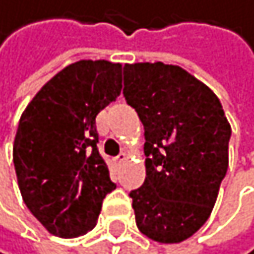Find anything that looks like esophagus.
Here are the masks:
<instances>
[{"label":"esophagus","instance_id":"obj_1","mask_svg":"<svg viewBox=\"0 0 254 254\" xmlns=\"http://www.w3.org/2000/svg\"><path fill=\"white\" fill-rule=\"evenodd\" d=\"M117 160H118V163H125L126 160H128V153H126V152H122V153H120V155L117 157Z\"/></svg>","mask_w":254,"mask_h":254}]
</instances>
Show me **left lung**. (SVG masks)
Listing matches in <instances>:
<instances>
[{"label": "left lung", "mask_w": 254, "mask_h": 254, "mask_svg": "<svg viewBox=\"0 0 254 254\" xmlns=\"http://www.w3.org/2000/svg\"><path fill=\"white\" fill-rule=\"evenodd\" d=\"M123 94L144 125L145 181L132 190L137 229L179 243L210 218L229 166V125L218 96L179 65L126 64Z\"/></svg>", "instance_id": "obj_1"}]
</instances>
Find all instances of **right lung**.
Returning a JSON list of instances; mask_svg holds the SVG:
<instances>
[{"label": "right lung", "instance_id": "obj_1", "mask_svg": "<svg viewBox=\"0 0 254 254\" xmlns=\"http://www.w3.org/2000/svg\"><path fill=\"white\" fill-rule=\"evenodd\" d=\"M120 92L122 64L78 61L51 78L20 117L17 183L27 208L56 237L88 234L117 187L96 145V117Z\"/></svg>", "mask_w": 254, "mask_h": 254}]
</instances>
